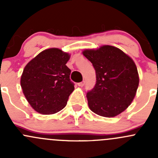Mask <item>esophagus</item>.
<instances>
[{"mask_svg": "<svg viewBox=\"0 0 158 158\" xmlns=\"http://www.w3.org/2000/svg\"><path fill=\"white\" fill-rule=\"evenodd\" d=\"M84 85H85V81H82V82H79V83H78V85H79V86H80V87H82Z\"/></svg>", "mask_w": 158, "mask_h": 158, "instance_id": "1", "label": "esophagus"}]
</instances>
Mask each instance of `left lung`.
I'll use <instances>...</instances> for the list:
<instances>
[{"label":"left lung","instance_id":"1","mask_svg":"<svg viewBox=\"0 0 158 158\" xmlns=\"http://www.w3.org/2000/svg\"><path fill=\"white\" fill-rule=\"evenodd\" d=\"M83 55L92 63L95 86L86 94L89 109L103 117H114L130 106L139 84L138 69L131 57L112 46L87 49Z\"/></svg>","mask_w":158,"mask_h":158}]
</instances>
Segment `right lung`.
Returning <instances> with one entry per match:
<instances>
[{
    "instance_id": "add662e5",
    "label": "right lung",
    "mask_w": 158,
    "mask_h": 158,
    "mask_svg": "<svg viewBox=\"0 0 158 158\" xmlns=\"http://www.w3.org/2000/svg\"><path fill=\"white\" fill-rule=\"evenodd\" d=\"M69 55L61 49L44 50L27 63L20 85L27 100L35 111L44 114L56 113L66 106L74 83L66 66Z\"/></svg>"
}]
</instances>
